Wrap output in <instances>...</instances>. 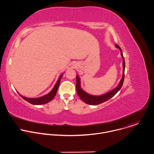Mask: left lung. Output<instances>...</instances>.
Listing matches in <instances>:
<instances>
[{"label": "left lung", "mask_w": 154, "mask_h": 154, "mask_svg": "<svg viewBox=\"0 0 154 154\" xmlns=\"http://www.w3.org/2000/svg\"><path fill=\"white\" fill-rule=\"evenodd\" d=\"M115 47L116 48H118L120 51H121V56L122 57V59H123V74H122V77L118 85V86L115 88L114 89L110 91V92H107L105 94L101 95H98V96H95V95H90L89 94H88L87 92H86L85 91H83L82 88H81V83H80V79L78 75H76L77 77V82H76V90H77V94L79 95V97H80V98L84 101L85 103L88 104H90V105H98L100 104H101L105 101H108L109 99H110L111 98H112L113 96H115L116 93L121 89L123 83H124V76H125V60H124V57L123 56V53H122V51L121 48V47L118 45V44H115Z\"/></svg>", "instance_id": "8db88e82"}]
</instances>
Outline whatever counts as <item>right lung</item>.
I'll return each instance as SVG.
<instances>
[{"label":"right lung","instance_id":"right-lung-1","mask_svg":"<svg viewBox=\"0 0 154 154\" xmlns=\"http://www.w3.org/2000/svg\"><path fill=\"white\" fill-rule=\"evenodd\" d=\"M63 74H62V75H60V76L59 77V79L57 81L56 85H54V88H53V89L47 94L42 96V97H38V98H26L25 97H23L21 95H20L19 93V95L21 97V98L23 99H24V100H26V101H27L28 103L32 104H33V105H41V104H46L48 102H50V101H51L53 98L55 97L56 93H57V89H58V88H59V84H60V79L62 77Z\"/></svg>","mask_w":154,"mask_h":154}]
</instances>
